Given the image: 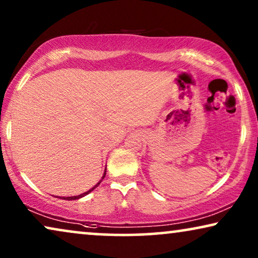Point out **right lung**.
Listing matches in <instances>:
<instances>
[{
  "mask_svg": "<svg viewBox=\"0 0 258 258\" xmlns=\"http://www.w3.org/2000/svg\"><path fill=\"white\" fill-rule=\"evenodd\" d=\"M105 170H107V169H105ZM104 170V174H103V176H102V179H103L104 177H105V172H107V171H105ZM102 179H101V181L100 182H98L97 183V184L96 185H95V186H93V188H91L90 190H88V191H86V192H83V194H81V195H79V196H70V197H63V200H68V201H72V200H79V199H81V197H83V196H86V195H88V194H89V192H91V191H93V190L95 189V188H96V186L98 185V184H100V183L102 182ZM59 199H62V197H59Z\"/></svg>",
  "mask_w": 258,
  "mask_h": 258,
  "instance_id": "add662e5",
  "label": "right lung"
}]
</instances>
